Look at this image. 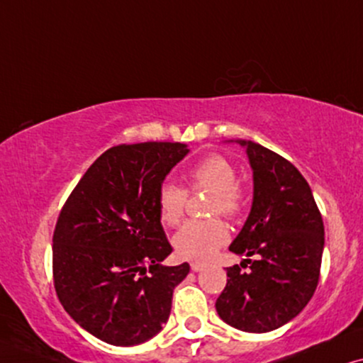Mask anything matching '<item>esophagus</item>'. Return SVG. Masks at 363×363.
Listing matches in <instances>:
<instances>
[{
    "label": "esophagus",
    "mask_w": 363,
    "mask_h": 363,
    "mask_svg": "<svg viewBox=\"0 0 363 363\" xmlns=\"http://www.w3.org/2000/svg\"><path fill=\"white\" fill-rule=\"evenodd\" d=\"M206 267L204 262H201V260H194V262H191V269L194 270V272H199V270H202Z\"/></svg>",
    "instance_id": "34e87169"
}]
</instances>
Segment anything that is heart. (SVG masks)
<instances>
[{"instance_id": "b5f03b06", "label": "heart", "mask_w": 363, "mask_h": 363, "mask_svg": "<svg viewBox=\"0 0 363 363\" xmlns=\"http://www.w3.org/2000/svg\"><path fill=\"white\" fill-rule=\"evenodd\" d=\"M234 164L220 154H211L196 162L187 172L191 192H211L207 212L235 219L245 207V194L235 181ZM187 202V192L177 184L166 182L157 192V214L164 225H176L182 219ZM229 227L219 217L206 220H187L174 234L176 252L184 259H207L229 240Z\"/></svg>"}]
</instances>
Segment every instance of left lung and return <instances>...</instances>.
I'll use <instances>...</instances> for the list:
<instances>
[{"instance_id": "1", "label": "left lung", "mask_w": 363, "mask_h": 363, "mask_svg": "<svg viewBox=\"0 0 363 363\" xmlns=\"http://www.w3.org/2000/svg\"><path fill=\"white\" fill-rule=\"evenodd\" d=\"M238 143L252 167L254 201L229 250L247 259L227 267L216 308L229 325L264 333L297 317L315 292L323 220L311 186L292 162L257 143ZM247 263L251 270L242 273Z\"/></svg>"}]
</instances>
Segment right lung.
Instances as JSON below:
<instances>
[{"instance_id": "right-lung-1", "label": "right lung", "mask_w": 363, "mask_h": 363, "mask_svg": "<svg viewBox=\"0 0 363 363\" xmlns=\"http://www.w3.org/2000/svg\"><path fill=\"white\" fill-rule=\"evenodd\" d=\"M189 152L181 143L119 144L81 177L52 234V279L72 320L106 344L152 339L167 322L172 292L189 264L172 252L157 214V192Z\"/></svg>"}]
</instances>
